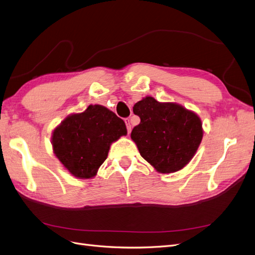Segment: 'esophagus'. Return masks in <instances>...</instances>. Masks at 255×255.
Masks as SVG:
<instances>
[{
  "label": "esophagus",
  "mask_w": 255,
  "mask_h": 255,
  "mask_svg": "<svg viewBox=\"0 0 255 255\" xmlns=\"http://www.w3.org/2000/svg\"><path fill=\"white\" fill-rule=\"evenodd\" d=\"M125 124H126V128H127L128 133H130L131 132V123H130L129 119H125Z\"/></svg>",
  "instance_id": "esophagus-1"
}]
</instances>
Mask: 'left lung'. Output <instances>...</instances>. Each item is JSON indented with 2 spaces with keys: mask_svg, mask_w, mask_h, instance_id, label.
Masks as SVG:
<instances>
[{
  "mask_svg": "<svg viewBox=\"0 0 255 255\" xmlns=\"http://www.w3.org/2000/svg\"><path fill=\"white\" fill-rule=\"evenodd\" d=\"M133 113L140 123L131 131V138L158 172H175L189 163L203 137L202 123L195 113L151 97L137 102Z\"/></svg>",
  "mask_w": 255,
  "mask_h": 255,
  "instance_id": "8db88e82",
  "label": "left lung"
}]
</instances>
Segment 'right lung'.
<instances>
[{
    "instance_id": "1",
    "label": "right lung",
    "mask_w": 255,
    "mask_h": 255,
    "mask_svg": "<svg viewBox=\"0 0 255 255\" xmlns=\"http://www.w3.org/2000/svg\"><path fill=\"white\" fill-rule=\"evenodd\" d=\"M126 134L125 123L116 113L101 105H90L54 129L53 151L75 177L90 178L105 162L110 144Z\"/></svg>"
}]
</instances>
